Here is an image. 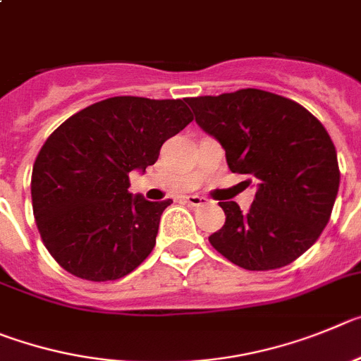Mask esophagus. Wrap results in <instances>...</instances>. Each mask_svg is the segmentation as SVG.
Listing matches in <instances>:
<instances>
[{"label":"esophagus","mask_w":361,"mask_h":361,"mask_svg":"<svg viewBox=\"0 0 361 361\" xmlns=\"http://www.w3.org/2000/svg\"><path fill=\"white\" fill-rule=\"evenodd\" d=\"M185 201H187L188 204H192V207H201V204L207 203V197L197 196V194H190V196L185 197Z\"/></svg>","instance_id":"obj_1"}]
</instances>
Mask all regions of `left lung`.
<instances>
[{"mask_svg": "<svg viewBox=\"0 0 361 361\" xmlns=\"http://www.w3.org/2000/svg\"><path fill=\"white\" fill-rule=\"evenodd\" d=\"M187 104L196 124L223 145L230 171L257 183L248 212L219 201L226 221L210 245L252 271L300 257L326 228L338 194L336 149L326 128L300 104L253 87Z\"/></svg>", "mask_w": 361, "mask_h": 361, "instance_id": "1", "label": "left lung"}]
</instances>
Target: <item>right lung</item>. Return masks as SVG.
I'll return each mask as SVG.
<instances>
[{"mask_svg":"<svg viewBox=\"0 0 361 361\" xmlns=\"http://www.w3.org/2000/svg\"><path fill=\"white\" fill-rule=\"evenodd\" d=\"M190 122L185 99L113 97L48 136L32 171V207L44 246L66 271L116 281L145 261L173 200L133 196L129 173H145Z\"/></svg>","mask_w":361,"mask_h":361,"instance_id":"obj_1","label":"right lung"}]
</instances>
